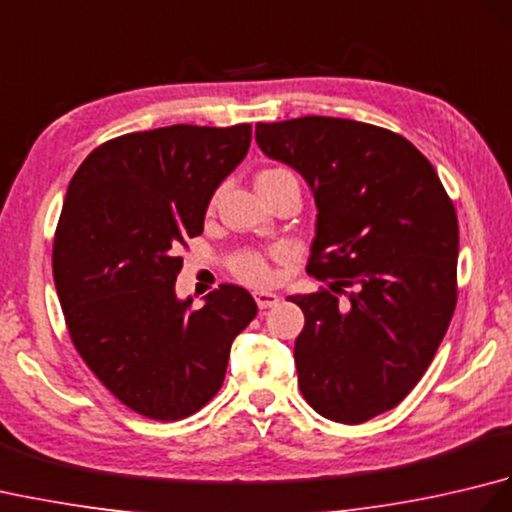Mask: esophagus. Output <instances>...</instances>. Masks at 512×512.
Instances as JSON below:
<instances>
[{"label":"esophagus","mask_w":512,"mask_h":512,"mask_svg":"<svg viewBox=\"0 0 512 512\" xmlns=\"http://www.w3.org/2000/svg\"><path fill=\"white\" fill-rule=\"evenodd\" d=\"M255 301H257L259 310H268V308L277 306V303H279V297L275 295V292H268V290H257V292H255Z\"/></svg>","instance_id":"1"}]
</instances>
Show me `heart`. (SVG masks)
Instances as JSON below:
<instances>
[{
    "instance_id": "obj_1",
    "label": "heart",
    "mask_w": 512,
    "mask_h": 512,
    "mask_svg": "<svg viewBox=\"0 0 512 512\" xmlns=\"http://www.w3.org/2000/svg\"><path fill=\"white\" fill-rule=\"evenodd\" d=\"M288 176H292L290 171L281 169V167H270V169H264L257 173L255 187H257V191H266L273 187L277 180L288 178ZM228 268H231V273L237 279H242L244 284H250V286H268L270 281L275 279L273 266H270L268 257L253 248L237 250V253L228 259Z\"/></svg>"
}]
</instances>
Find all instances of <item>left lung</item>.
<instances>
[{
  "label": "left lung",
  "instance_id": "8db88e82",
  "mask_svg": "<svg viewBox=\"0 0 512 512\" xmlns=\"http://www.w3.org/2000/svg\"><path fill=\"white\" fill-rule=\"evenodd\" d=\"M255 136L308 180L319 209L306 270L330 288L290 297L306 317L301 394L328 420H372L418 385L451 323L455 206L431 162L385 127L303 116L259 123Z\"/></svg>",
  "mask_w": 512,
  "mask_h": 512
}]
</instances>
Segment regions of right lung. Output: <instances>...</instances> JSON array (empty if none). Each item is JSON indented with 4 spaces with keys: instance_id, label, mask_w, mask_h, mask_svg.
Masks as SVG:
<instances>
[{
    "instance_id": "add662e5",
    "label": "right lung",
    "mask_w": 512,
    "mask_h": 512,
    "mask_svg": "<svg viewBox=\"0 0 512 512\" xmlns=\"http://www.w3.org/2000/svg\"><path fill=\"white\" fill-rule=\"evenodd\" d=\"M250 125H171L116 136L70 180L52 275L70 339L92 374L140 416L200 411L255 319L248 290L222 284L202 308L176 299L180 250L204 231L213 191L244 160Z\"/></svg>"
}]
</instances>
